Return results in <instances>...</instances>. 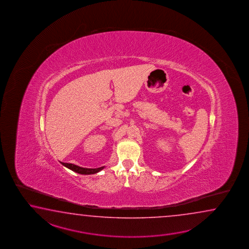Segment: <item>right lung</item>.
Wrapping results in <instances>:
<instances>
[{"mask_svg":"<svg viewBox=\"0 0 249 249\" xmlns=\"http://www.w3.org/2000/svg\"><path fill=\"white\" fill-rule=\"evenodd\" d=\"M61 164H63L64 166L68 167L69 169L74 171L77 174H81V175H93L96 174L98 172H100L101 170L104 168V166H101L99 168H83V167H80L78 165H75V164H69V163H63V162H60Z\"/></svg>","mask_w":249,"mask_h":249,"instance_id":"right-lung-1","label":"right lung"}]
</instances>
